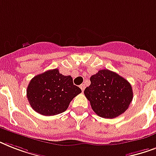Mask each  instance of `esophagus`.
<instances>
[{
    "instance_id": "1",
    "label": "esophagus",
    "mask_w": 156,
    "mask_h": 156,
    "mask_svg": "<svg viewBox=\"0 0 156 156\" xmlns=\"http://www.w3.org/2000/svg\"><path fill=\"white\" fill-rule=\"evenodd\" d=\"M85 87H86V86H85V84H82V85H80V88H81V90H84V89H85Z\"/></svg>"
}]
</instances>
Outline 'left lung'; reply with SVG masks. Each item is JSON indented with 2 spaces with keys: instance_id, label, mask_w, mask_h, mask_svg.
I'll return each instance as SVG.
<instances>
[{
  "instance_id": "left-lung-1",
  "label": "left lung",
  "mask_w": 156,
  "mask_h": 156,
  "mask_svg": "<svg viewBox=\"0 0 156 156\" xmlns=\"http://www.w3.org/2000/svg\"><path fill=\"white\" fill-rule=\"evenodd\" d=\"M84 94L93 111L104 118H115L128 109L133 100L130 83L115 72L101 69L90 78Z\"/></svg>"
}]
</instances>
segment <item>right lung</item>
<instances>
[{"instance_id": "add662e5", "label": "right lung", "mask_w": 156, "mask_h": 156, "mask_svg": "<svg viewBox=\"0 0 156 156\" xmlns=\"http://www.w3.org/2000/svg\"><path fill=\"white\" fill-rule=\"evenodd\" d=\"M82 90L73 85L71 76L59 73L57 69H50L35 76L27 90L30 106L44 116H54L68 108L73 98Z\"/></svg>"}]
</instances>
